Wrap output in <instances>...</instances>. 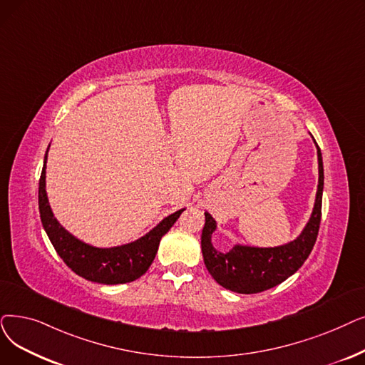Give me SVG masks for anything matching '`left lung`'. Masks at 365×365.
<instances>
[{
    "instance_id": "obj_1",
    "label": "left lung",
    "mask_w": 365,
    "mask_h": 365,
    "mask_svg": "<svg viewBox=\"0 0 365 365\" xmlns=\"http://www.w3.org/2000/svg\"><path fill=\"white\" fill-rule=\"evenodd\" d=\"M314 145L318 149V191L312 215L297 239L268 247L235 243L228 252H220L212 243V235L217 228L216 220L209 212H204L205 224L201 234L202 258L205 268L220 287L239 294L262 292L287 280L309 258L319 231L324 192L322 153L316 141Z\"/></svg>"
}]
</instances>
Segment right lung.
I'll use <instances>...</instances> for the list:
<instances>
[{
	"mask_svg": "<svg viewBox=\"0 0 365 365\" xmlns=\"http://www.w3.org/2000/svg\"><path fill=\"white\" fill-rule=\"evenodd\" d=\"M49 148L44 155L38 183V209L43 228L58 255L76 274L95 283L119 284L143 276L155 259L163 235L168 232L185 209L168 215L149 232L131 243L112 247H97L85 243L62 227L51 209L46 192V163Z\"/></svg>",
	"mask_w": 365,
	"mask_h": 365,
	"instance_id": "add662e5",
	"label": "right lung"
}]
</instances>
